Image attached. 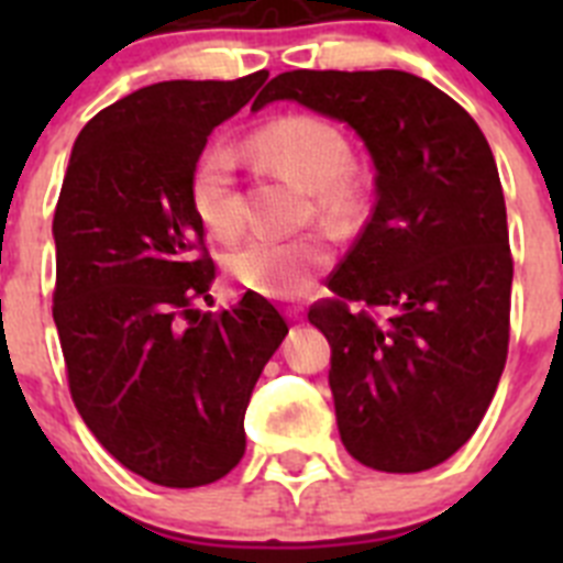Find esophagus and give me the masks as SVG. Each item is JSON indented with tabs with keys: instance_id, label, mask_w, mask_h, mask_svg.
<instances>
[{
	"instance_id": "34e87169",
	"label": "esophagus",
	"mask_w": 563,
	"mask_h": 563,
	"mask_svg": "<svg viewBox=\"0 0 563 563\" xmlns=\"http://www.w3.org/2000/svg\"><path fill=\"white\" fill-rule=\"evenodd\" d=\"M301 312H305V307H301V305L287 307V316H290V318H301Z\"/></svg>"
}]
</instances>
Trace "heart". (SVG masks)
I'll use <instances>...</instances> for the list:
<instances>
[{
	"mask_svg": "<svg viewBox=\"0 0 563 563\" xmlns=\"http://www.w3.org/2000/svg\"><path fill=\"white\" fill-rule=\"evenodd\" d=\"M251 148L312 188L318 211L332 220H350L363 206V186L352 168V148L335 123L316 114H285L251 134ZM191 206L202 225L231 239L245 225L239 197L236 154L213 143L194 163L188 180ZM332 251L324 233L273 236L256 233L228 256V271L239 285L271 298L298 296L318 271L330 265Z\"/></svg>",
	"mask_w": 563,
	"mask_h": 563,
	"instance_id": "1",
	"label": "heart"
}]
</instances>
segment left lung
I'll use <instances>...</instances> for the list:
<instances>
[{
  "label": "left lung",
  "mask_w": 563,
  "mask_h": 563,
  "mask_svg": "<svg viewBox=\"0 0 563 563\" xmlns=\"http://www.w3.org/2000/svg\"><path fill=\"white\" fill-rule=\"evenodd\" d=\"M350 123L375 163V208L310 324L352 456L386 474L460 451L494 400L510 341L514 256L494 152L451 96L400 69H292L256 98Z\"/></svg>",
  "instance_id": "left-lung-1"
}]
</instances>
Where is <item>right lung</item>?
Listing matches in <instances>:
<instances>
[{
    "label": "right lung",
    "instance_id": "right-lung-1",
    "mask_svg": "<svg viewBox=\"0 0 563 563\" xmlns=\"http://www.w3.org/2000/svg\"><path fill=\"white\" fill-rule=\"evenodd\" d=\"M265 81H161L114 101L81 129L58 194L53 321L69 395L154 485L200 487L239 465L253 386L287 335L258 292L197 310L217 267L188 180L208 134Z\"/></svg>",
    "mask_w": 563,
    "mask_h": 563
}]
</instances>
